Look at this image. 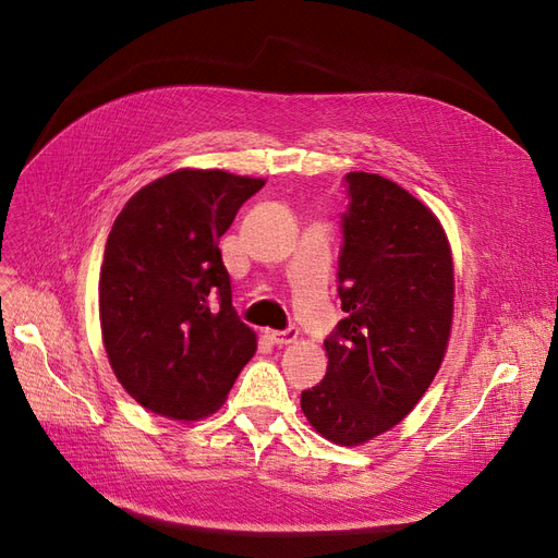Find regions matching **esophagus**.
Masks as SVG:
<instances>
[{"mask_svg":"<svg viewBox=\"0 0 558 558\" xmlns=\"http://www.w3.org/2000/svg\"><path fill=\"white\" fill-rule=\"evenodd\" d=\"M267 340L277 344V347H286V344H293L298 340V330L289 328V330H265Z\"/></svg>","mask_w":558,"mask_h":558,"instance_id":"obj_1","label":"esophagus"}]
</instances>
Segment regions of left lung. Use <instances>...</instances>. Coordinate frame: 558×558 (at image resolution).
Instances as JSON below:
<instances>
[{"mask_svg":"<svg viewBox=\"0 0 558 558\" xmlns=\"http://www.w3.org/2000/svg\"><path fill=\"white\" fill-rule=\"evenodd\" d=\"M340 298L347 318L324 342L328 373L302 391L316 433L359 447L391 430L424 398L445 361L453 260L437 216L391 179L344 177Z\"/></svg>","mask_w":558,"mask_h":558,"instance_id":"8db88e82","label":"left lung"}]
</instances>
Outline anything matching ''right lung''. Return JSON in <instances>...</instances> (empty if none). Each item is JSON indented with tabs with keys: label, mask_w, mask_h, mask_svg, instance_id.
Here are the masks:
<instances>
[{
	"label": "right lung",
	"mask_w": 558,
	"mask_h": 558,
	"mask_svg": "<svg viewBox=\"0 0 558 558\" xmlns=\"http://www.w3.org/2000/svg\"><path fill=\"white\" fill-rule=\"evenodd\" d=\"M265 179L177 170L116 216L99 272V326L116 379L148 412L197 421L223 408L256 332L232 307L218 240Z\"/></svg>",
	"instance_id": "1"
}]
</instances>
